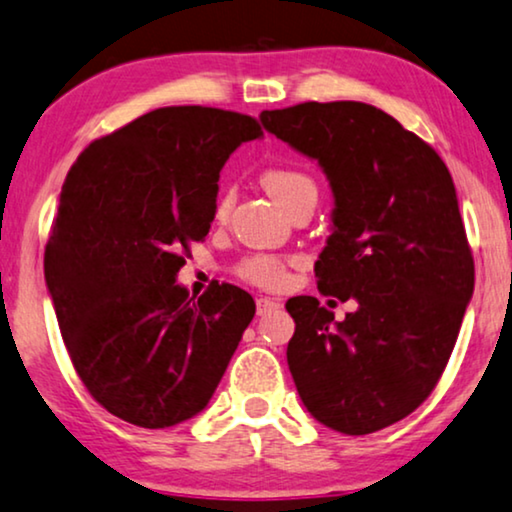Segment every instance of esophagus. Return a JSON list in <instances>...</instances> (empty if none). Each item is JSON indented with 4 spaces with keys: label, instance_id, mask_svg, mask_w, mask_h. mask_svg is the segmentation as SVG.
I'll list each match as a JSON object with an SVG mask.
<instances>
[{
    "label": "esophagus",
    "instance_id": "obj_1",
    "mask_svg": "<svg viewBox=\"0 0 512 512\" xmlns=\"http://www.w3.org/2000/svg\"><path fill=\"white\" fill-rule=\"evenodd\" d=\"M276 309H281V302H278V299H274V297L257 299V313H260V316H267V313L276 311Z\"/></svg>",
    "mask_w": 512,
    "mask_h": 512
}]
</instances>
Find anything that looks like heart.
<instances>
[{
  "label": "heart",
  "instance_id": "1",
  "mask_svg": "<svg viewBox=\"0 0 512 512\" xmlns=\"http://www.w3.org/2000/svg\"><path fill=\"white\" fill-rule=\"evenodd\" d=\"M260 182L269 192L271 199L281 203L285 210L295 208L299 201L318 199V187L316 182H313V177L299 168L271 166L260 175ZM231 201H234V194L224 192L220 199H217L215 215H227ZM236 276H241L243 281L248 283L262 285V288H278V285H283L285 281V260L278 255L257 252V255L243 257V260L236 264Z\"/></svg>",
  "mask_w": 512,
  "mask_h": 512
}]
</instances>
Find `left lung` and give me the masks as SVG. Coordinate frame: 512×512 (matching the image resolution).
Returning a JSON list of instances; mask_svg holds the SVG:
<instances>
[{
	"label": "left lung",
	"mask_w": 512,
	"mask_h": 512,
	"mask_svg": "<svg viewBox=\"0 0 512 512\" xmlns=\"http://www.w3.org/2000/svg\"><path fill=\"white\" fill-rule=\"evenodd\" d=\"M260 119L325 170L335 229L316 262L318 290L356 302L337 323L316 297L288 299L297 393L332 431H381L431 395L473 295L452 175L428 142L365 102H302Z\"/></svg>",
	"instance_id": "left-lung-1"
}]
</instances>
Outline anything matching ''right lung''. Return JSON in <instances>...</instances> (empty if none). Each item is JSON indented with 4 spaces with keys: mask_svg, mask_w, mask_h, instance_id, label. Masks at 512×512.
<instances>
[{
    "mask_svg": "<svg viewBox=\"0 0 512 512\" xmlns=\"http://www.w3.org/2000/svg\"><path fill=\"white\" fill-rule=\"evenodd\" d=\"M260 135L241 112L159 107L93 140L65 177L46 285L79 379L128 424L199 414L255 316L236 285L194 299L175 276L208 236L224 161Z\"/></svg>",
    "mask_w": 512,
    "mask_h": 512,
    "instance_id": "right-lung-1",
    "label": "right lung"
}]
</instances>
